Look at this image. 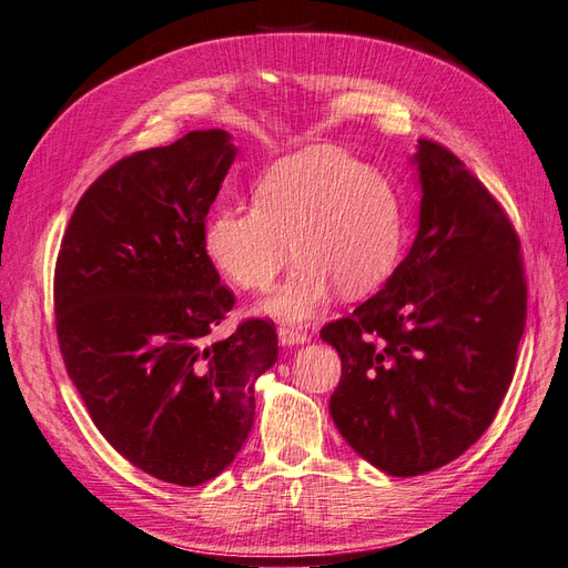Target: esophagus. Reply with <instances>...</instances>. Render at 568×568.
Returning <instances> with one entry per match:
<instances>
[{"instance_id": "1", "label": "esophagus", "mask_w": 568, "mask_h": 568, "mask_svg": "<svg viewBox=\"0 0 568 568\" xmlns=\"http://www.w3.org/2000/svg\"><path fill=\"white\" fill-rule=\"evenodd\" d=\"M277 336H280L282 346H301V343L311 341V334L298 329V326H294V324H282L277 329Z\"/></svg>"}]
</instances>
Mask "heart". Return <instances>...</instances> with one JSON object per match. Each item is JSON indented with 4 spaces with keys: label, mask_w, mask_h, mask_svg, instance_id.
<instances>
[{
    "label": "heart",
    "mask_w": 568,
    "mask_h": 568,
    "mask_svg": "<svg viewBox=\"0 0 568 568\" xmlns=\"http://www.w3.org/2000/svg\"><path fill=\"white\" fill-rule=\"evenodd\" d=\"M298 263L261 311L286 322L315 317L332 288L357 298L379 286L400 253V205L376 170L334 146H311L270 165L253 205L220 209L203 244L215 267L246 291H267Z\"/></svg>",
    "instance_id": "1"
}]
</instances>
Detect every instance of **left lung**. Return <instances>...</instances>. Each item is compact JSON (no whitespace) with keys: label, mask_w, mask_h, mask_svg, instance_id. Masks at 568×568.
Returning <instances> with one entry per match:
<instances>
[{"label":"left lung","mask_w":568,"mask_h":568,"mask_svg":"<svg viewBox=\"0 0 568 568\" xmlns=\"http://www.w3.org/2000/svg\"><path fill=\"white\" fill-rule=\"evenodd\" d=\"M419 232L379 294L320 336L341 355L329 412L390 476L440 469L486 434L526 326L517 230L450 149L419 140Z\"/></svg>","instance_id":"1"}]
</instances>
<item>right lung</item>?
I'll return each instance as SVG.
<instances>
[{
	"label": "right lung",
	"instance_id": "right-lung-1",
	"mask_svg": "<svg viewBox=\"0 0 568 568\" xmlns=\"http://www.w3.org/2000/svg\"><path fill=\"white\" fill-rule=\"evenodd\" d=\"M236 156L225 130L136 151L78 201L54 270L57 336L94 426L136 469L215 478L253 426V382L277 363L261 317L213 341L234 294L205 253V217Z\"/></svg>",
	"mask_w": 568,
	"mask_h": 568
}]
</instances>
